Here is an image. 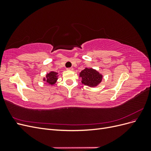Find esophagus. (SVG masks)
<instances>
[{
  "mask_svg": "<svg viewBox=\"0 0 151 151\" xmlns=\"http://www.w3.org/2000/svg\"><path fill=\"white\" fill-rule=\"evenodd\" d=\"M67 70H73V68L72 67H70V68H67Z\"/></svg>",
  "mask_w": 151,
  "mask_h": 151,
  "instance_id": "1",
  "label": "esophagus"
}]
</instances>
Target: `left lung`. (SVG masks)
I'll list each match as a JSON object with an SVG mask.
<instances>
[{
	"instance_id": "8db88e82",
	"label": "left lung",
	"mask_w": 151,
	"mask_h": 151,
	"mask_svg": "<svg viewBox=\"0 0 151 151\" xmlns=\"http://www.w3.org/2000/svg\"><path fill=\"white\" fill-rule=\"evenodd\" d=\"M79 77L82 78V83L92 88L97 86L103 79V75L96 70L87 67L80 72Z\"/></svg>"
}]
</instances>
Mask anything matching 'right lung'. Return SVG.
<instances>
[{
  "label": "right lung",
  "mask_w": 151,
  "mask_h": 151,
  "mask_svg": "<svg viewBox=\"0 0 151 151\" xmlns=\"http://www.w3.org/2000/svg\"><path fill=\"white\" fill-rule=\"evenodd\" d=\"M58 73L56 72L51 71L48 73L46 75V77H44L43 81H45V84L48 85H53L56 83L58 79Z\"/></svg>",
  "instance_id": "add662e5"
}]
</instances>
